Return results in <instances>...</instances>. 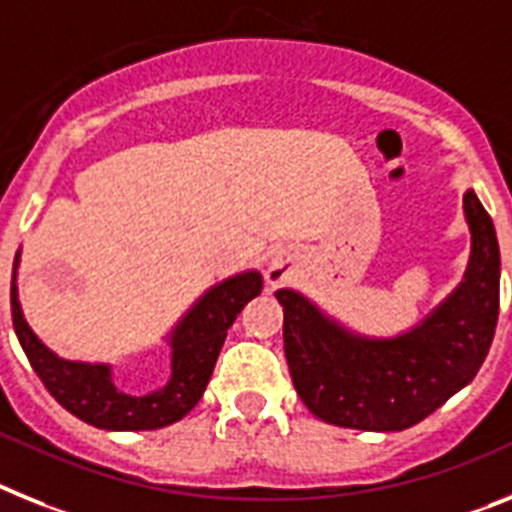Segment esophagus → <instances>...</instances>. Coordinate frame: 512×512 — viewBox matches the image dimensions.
Instances as JSON below:
<instances>
[{
    "label": "esophagus",
    "instance_id": "1",
    "mask_svg": "<svg viewBox=\"0 0 512 512\" xmlns=\"http://www.w3.org/2000/svg\"><path fill=\"white\" fill-rule=\"evenodd\" d=\"M283 278H286V262H283L281 257H275V260L270 262V268H268V281L270 283H281Z\"/></svg>",
    "mask_w": 512,
    "mask_h": 512
}]
</instances>
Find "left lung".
<instances>
[{
    "mask_svg": "<svg viewBox=\"0 0 512 512\" xmlns=\"http://www.w3.org/2000/svg\"><path fill=\"white\" fill-rule=\"evenodd\" d=\"M464 213L471 229L464 281L404 335H353L301 293L275 291L293 386L319 420L376 433L412 428L477 376L500 314V247L474 190L464 195Z\"/></svg>",
    "mask_w": 512,
    "mask_h": 512,
    "instance_id": "8db88e82",
    "label": "left lung"
}]
</instances>
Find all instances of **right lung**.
I'll return each instance as SVG.
<instances>
[{
    "instance_id": "right-lung-1",
    "label": "right lung",
    "mask_w": 512,
    "mask_h": 512,
    "mask_svg": "<svg viewBox=\"0 0 512 512\" xmlns=\"http://www.w3.org/2000/svg\"><path fill=\"white\" fill-rule=\"evenodd\" d=\"M17 262L20 252L15 257V270ZM260 291L262 275L250 270L226 278L224 283L203 293L170 335V381L144 397H131L126 391L115 389L108 363L64 361L51 353L22 317L15 278L12 324L33 371L64 410L102 430H157L182 420L198 404L226 340V330L247 301L255 299Z\"/></svg>"
}]
</instances>
